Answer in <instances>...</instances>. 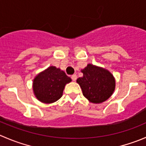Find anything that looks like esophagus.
<instances>
[{
	"label": "esophagus",
	"instance_id": "34e87169",
	"mask_svg": "<svg viewBox=\"0 0 146 146\" xmlns=\"http://www.w3.org/2000/svg\"><path fill=\"white\" fill-rule=\"evenodd\" d=\"M71 78H72V80H73V81H76V79H77V76H76V74L72 75V76H71Z\"/></svg>",
	"mask_w": 146,
	"mask_h": 146
}]
</instances>
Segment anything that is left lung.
<instances>
[{"mask_svg": "<svg viewBox=\"0 0 146 146\" xmlns=\"http://www.w3.org/2000/svg\"><path fill=\"white\" fill-rule=\"evenodd\" d=\"M84 76L77 79L84 96L94 104L108 99L114 92L115 81L106 69L88 64L81 70Z\"/></svg>", "mask_w": 146, "mask_h": 146, "instance_id": "1", "label": "left lung"}]
</instances>
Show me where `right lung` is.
Instances as JSON below:
<instances>
[{"mask_svg":"<svg viewBox=\"0 0 146 146\" xmlns=\"http://www.w3.org/2000/svg\"><path fill=\"white\" fill-rule=\"evenodd\" d=\"M71 78L56 67L50 66L38 74L34 79L33 90L38 100L43 103H53L60 99L65 84Z\"/></svg>","mask_w":146,"mask_h":146,"instance_id":"obj_1","label":"right lung"}]
</instances>
